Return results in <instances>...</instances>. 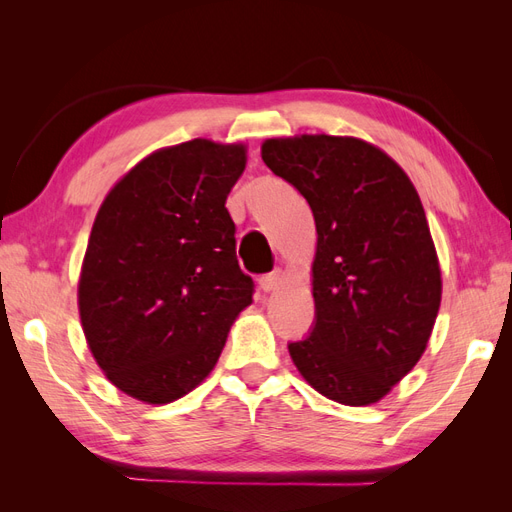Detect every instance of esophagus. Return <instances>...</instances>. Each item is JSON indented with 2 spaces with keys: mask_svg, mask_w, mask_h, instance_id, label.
<instances>
[{
  "mask_svg": "<svg viewBox=\"0 0 512 512\" xmlns=\"http://www.w3.org/2000/svg\"><path fill=\"white\" fill-rule=\"evenodd\" d=\"M258 282H260V288H262V290H265V292H273V290L280 288V284H282V273H280V271H273V273H269V275H262Z\"/></svg>",
  "mask_w": 512,
  "mask_h": 512,
  "instance_id": "obj_1",
  "label": "esophagus"
}]
</instances>
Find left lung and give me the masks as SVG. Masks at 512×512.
<instances>
[{"instance_id": "8db88e82", "label": "left lung", "mask_w": 512, "mask_h": 512, "mask_svg": "<svg viewBox=\"0 0 512 512\" xmlns=\"http://www.w3.org/2000/svg\"><path fill=\"white\" fill-rule=\"evenodd\" d=\"M262 160L312 207L316 318L288 352L318 393L376 404L418 363L442 280L412 181L359 138H271Z\"/></svg>"}]
</instances>
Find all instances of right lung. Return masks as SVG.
<instances>
[{"instance_id": "add662e5", "label": "right lung", "mask_w": 512, "mask_h": 512, "mask_svg": "<svg viewBox=\"0 0 512 512\" xmlns=\"http://www.w3.org/2000/svg\"><path fill=\"white\" fill-rule=\"evenodd\" d=\"M243 145L194 138L151 153L108 192L79 282L91 354L117 389L168 404L203 382L252 303L224 207Z\"/></svg>"}]
</instances>
